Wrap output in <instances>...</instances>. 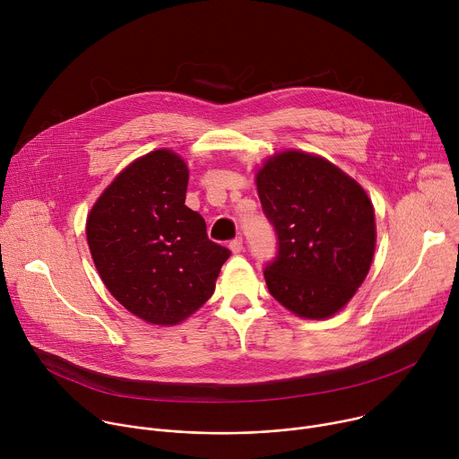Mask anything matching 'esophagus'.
I'll return each instance as SVG.
<instances>
[{"label": "esophagus", "instance_id": "34e87169", "mask_svg": "<svg viewBox=\"0 0 459 459\" xmlns=\"http://www.w3.org/2000/svg\"><path fill=\"white\" fill-rule=\"evenodd\" d=\"M229 247H230V250H232L234 254H239V252L243 250V238H236V239H232Z\"/></svg>", "mask_w": 459, "mask_h": 459}]
</instances>
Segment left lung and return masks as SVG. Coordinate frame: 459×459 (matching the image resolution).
<instances>
[{"label":"left lung","mask_w":459,"mask_h":459,"mask_svg":"<svg viewBox=\"0 0 459 459\" xmlns=\"http://www.w3.org/2000/svg\"><path fill=\"white\" fill-rule=\"evenodd\" d=\"M278 252L264 276L269 292L301 317L321 319L363 283L376 245L367 192L323 158L298 151L271 158L255 176Z\"/></svg>","instance_id":"8db88e82"}]
</instances>
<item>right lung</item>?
<instances>
[{
    "label": "right lung",
    "instance_id": "obj_1",
    "mask_svg": "<svg viewBox=\"0 0 459 459\" xmlns=\"http://www.w3.org/2000/svg\"><path fill=\"white\" fill-rule=\"evenodd\" d=\"M186 183L185 161L154 151L105 188L87 220L103 283L128 312L154 325H176L198 310L230 255L185 205Z\"/></svg>",
    "mask_w": 459,
    "mask_h": 459
}]
</instances>
